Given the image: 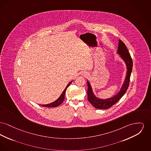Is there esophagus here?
<instances>
[{
	"label": "esophagus",
	"instance_id": "esophagus-1",
	"mask_svg": "<svg viewBox=\"0 0 151 151\" xmlns=\"http://www.w3.org/2000/svg\"><path fill=\"white\" fill-rule=\"evenodd\" d=\"M86 75H87V76H88V73H86Z\"/></svg>",
	"mask_w": 151,
	"mask_h": 151
}]
</instances>
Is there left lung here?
<instances>
[{
    "mask_svg": "<svg viewBox=\"0 0 151 151\" xmlns=\"http://www.w3.org/2000/svg\"><path fill=\"white\" fill-rule=\"evenodd\" d=\"M117 52L119 54L121 55L122 58L124 59L125 62L127 66V77L120 91L113 98H110L106 100H101L98 98H96L92 92V90L91 87L87 81V86H88V90H87V95H88V100L91 103V104L96 108L98 109H108L110 107L114 106L116 104L126 92L127 89L129 85L130 81V77L131 75V72L132 71V67H133V62L132 58L130 55V53L128 52V50L126 47L124 42H122L120 39L119 42V45H118V50Z\"/></svg>",
    "mask_w": 151,
    "mask_h": 151,
    "instance_id": "left-lung-1",
    "label": "left lung"
}]
</instances>
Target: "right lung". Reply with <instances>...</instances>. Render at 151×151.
<instances>
[{
	"label": "right lung",
	"mask_w": 151,
	"mask_h": 151,
	"mask_svg": "<svg viewBox=\"0 0 151 151\" xmlns=\"http://www.w3.org/2000/svg\"><path fill=\"white\" fill-rule=\"evenodd\" d=\"M72 82V81H71L68 85L66 87V88L64 89V91L63 92L62 95H60V96L59 98H58L56 101H55L53 103H50V104H45V105H41L42 106H45V107H56V106H59L60 104H61L63 101V100H64V98H65V91L67 90V88H68V87L71 84V83Z\"/></svg>",
	"instance_id": "add662e5"
}]
</instances>
